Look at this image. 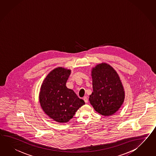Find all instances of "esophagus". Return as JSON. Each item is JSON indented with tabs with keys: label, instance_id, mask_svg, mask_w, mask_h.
Here are the masks:
<instances>
[{
	"label": "esophagus",
	"instance_id": "esophagus-1",
	"mask_svg": "<svg viewBox=\"0 0 156 156\" xmlns=\"http://www.w3.org/2000/svg\"><path fill=\"white\" fill-rule=\"evenodd\" d=\"M83 100L85 103H87L88 101V99L87 97V96H84L83 98Z\"/></svg>",
	"mask_w": 156,
	"mask_h": 156
}]
</instances>
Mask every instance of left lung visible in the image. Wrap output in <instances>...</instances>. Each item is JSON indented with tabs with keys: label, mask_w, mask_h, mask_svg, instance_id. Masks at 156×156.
I'll use <instances>...</instances> for the list:
<instances>
[{
	"label": "left lung",
	"mask_w": 156,
	"mask_h": 156,
	"mask_svg": "<svg viewBox=\"0 0 156 156\" xmlns=\"http://www.w3.org/2000/svg\"><path fill=\"white\" fill-rule=\"evenodd\" d=\"M93 92L89 101L98 113L110 116L124 102L125 93L117 72L110 65L102 62L91 69Z\"/></svg>",
	"instance_id": "1"
}]
</instances>
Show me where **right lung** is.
Returning <instances> with one entry per match:
<instances>
[{
	"instance_id": "obj_1",
	"label": "right lung",
	"mask_w": 156,
	"mask_h": 156,
	"mask_svg": "<svg viewBox=\"0 0 156 156\" xmlns=\"http://www.w3.org/2000/svg\"><path fill=\"white\" fill-rule=\"evenodd\" d=\"M71 70L58 67L51 71L42 83L39 95L42 109L50 118L59 123H66L85 103L66 83Z\"/></svg>"
}]
</instances>
